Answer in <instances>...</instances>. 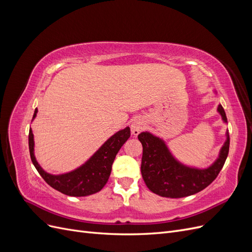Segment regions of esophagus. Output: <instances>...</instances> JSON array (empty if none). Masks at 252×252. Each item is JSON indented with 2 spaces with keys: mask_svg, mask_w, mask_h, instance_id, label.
Instances as JSON below:
<instances>
[{
  "mask_svg": "<svg viewBox=\"0 0 252 252\" xmlns=\"http://www.w3.org/2000/svg\"><path fill=\"white\" fill-rule=\"evenodd\" d=\"M145 125H146V123H145V120L143 118H141V117L134 118V120L131 122V132H132V134L138 135L143 130Z\"/></svg>",
  "mask_w": 252,
  "mask_h": 252,
  "instance_id": "34e87169",
  "label": "esophagus"
}]
</instances>
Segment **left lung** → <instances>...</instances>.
Returning a JSON list of instances; mask_svg holds the SVG:
<instances>
[{"label": "left lung", "mask_w": 252, "mask_h": 252, "mask_svg": "<svg viewBox=\"0 0 252 252\" xmlns=\"http://www.w3.org/2000/svg\"><path fill=\"white\" fill-rule=\"evenodd\" d=\"M218 112L224 123L227 118L222 105ZM139 141L143 145L141 172L145 184L150 191L164 197L179 199L200 192L216 180L222 170L229 151V132L220 150L219 158L207 168H196L182 164L167 147L165 141L148 131L141 132Z\"/></svg>", "instance_id": "1"}]
</instances>
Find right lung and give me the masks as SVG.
<instances>
[{"label": "right lung", "instance_id": "add662e5", "mask_svg": "<svg viewBox=\"0 0 252 252\" xmlns=\"http://www.w3.org/2000/svg\"><path fill=\"white\" fill-rule=\"evenodd\" d=\"M36 113L37 109L35 108L32 120L36 117ZM129 136H130V128L126 127L122 129L110 136L77 169L62 174H51L45 171L36 161L33 133L30 128L28 136L30 158L37 172L49 186L69 196H86L98 192L106 185L114 158Z\"/></svg>", "mask_w": 252, "mask_h": 252}]
</instances>
